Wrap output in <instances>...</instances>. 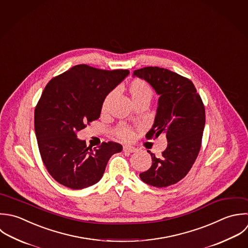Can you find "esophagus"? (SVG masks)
Segmentation results:
<instances>
[{
  "instance_id": "1",
  "label": "esophagus",
  "mask_w": 248,
  "mask_h": 248,
  "mask_svg": "<svg viewBox=\"0 0 248 248\" xmlns=\"http://www.w3.org/2000/svg\"><path fill=\"white\" fill-rule=\"evenodd\" d=\"M137 150L131 146H124V153H128V154H131V153H135Z\"/></svg>"
}]
</instances>
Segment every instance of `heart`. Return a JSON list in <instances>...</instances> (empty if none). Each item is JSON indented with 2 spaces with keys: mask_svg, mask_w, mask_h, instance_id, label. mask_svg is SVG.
Wrapping results in <instances>:
<instances>
[{
  "mask_svg": "<svg viewBox=\"0 0 248 248\" xmlns=\"http://www.w3.org/2000/svg\"><path fill=\"white\" fill-rule=\"evenodd\" d=\"M127 92H128L129 96H130L132 102L134 103V105H137L142 102H150L154 95V91H153L152 87L147 82H145L144 80H141V79L133 80L129 84V86L127 88ZM113 96H114V93H110L105 97V99L103 100L102 106H101L102 112H105L107 110ZM117 134L123 140H130L133 136V132L131 131V129L126 126H121L118 129Z\"/></svg>",
  "mask_w": 248,
  "mask_h": 248,
  "instance_id": "1",
  "label": "heart"
}]
</instances>
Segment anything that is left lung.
I'll use <instances>...</instances> for the list:
<instances>
[{"label":"left lung","instance_id":"obj_1","mask_svg":"<svg viewBox=\"0 0 248 248\" xmlns=\"http://www.w3.org/2000/svg\"><path fill=\"white\" fill-rule=\"evenodd\" d=\"M133 76L147 81L159 95L147 139L164 134L168 142L160 157L148 151L153 164L140 179L155 187L175 185L187 175L198 156L206 122L203 101L189 79L166 68L148 66L134 70Z\"/></svg>","mask_w":248,"mask_h":248}]
</instances>
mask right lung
Returning a JSON list of instances; mask_svg holds the SVG:
<instances>
[{
  "instance_id": "1",
  "label": "right lung",
  "mask_w": 248,
  "mask_h": 248,
  "mask_svg": "<svg viewBox=\"0 0 248 248\" xmlns=\"http://www.w3.org/2000/svg\"><path fill=\"white\" fill-rule=\"evenodd\" d=\"M128 74L78 64L46 85L34 110V130L42 161L59 184L71 189L93 186L110 157L122 152L115 142L92 150L77 132L100 117L103 100Z\"/></svg>"
}]
</instances>
